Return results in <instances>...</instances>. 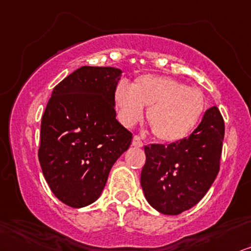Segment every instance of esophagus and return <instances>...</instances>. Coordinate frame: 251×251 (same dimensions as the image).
<instances>
[{"instance_id": "1", "label": "esophagus", "mask_w": 251, "mask_h": 251, "mask_svg": "<svg viewBox=\"0 0 251 251\" xmlns=\"http://www.w3.org/2000/svg\"><path fill=\"white\" fill-rule=\"evenodd\" d=\"M132 145L134 146V147H142V146H144V142H142L140 136H139V135H134V136H133Z\"/></svg>"}]
</instances>
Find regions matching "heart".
<instances>
[{"label": "heart", "instance_id": "heart-1", "mask_svg": "<svg viewBox=\"0 0 251 251\" xmlns=\"http://www.w3.org/2000/svg\"><path fill=\"white\" fill-rule=\"evenodd\" d=\"M147 110V123L158 140L175 142L188 136L201 120L206 102L201 90L169 76H138L131 87L120 82L115 107L120 122L132 127Z\"/></svg>", "mask_w": 251, "mask_h": 251}]
</instances>
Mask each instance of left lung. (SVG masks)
<instances>
[{"mask_svg": "<svg viewBox=\"0 0 251 251\" xmlns=\"http://www.w3.org/2000/svg\"><path fill=\"white\" fill-rule=\"evenodd\" d=\"M224 136V118L213 106L188 138L145 146L140 183L149 204L168 215L180 214L198 204L220 169Z\"/></svg>", "mask_w": 251, "mask_h": 251, "instance_id": "8db88e82", "label": "left lung"}]
</instances>
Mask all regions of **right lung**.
<instances>
[{"label": "right lung", "mask_w": 251, "mask_h": 251, "mask_svg": "<svg viewBox=\"0 0 251 251\" xmlns=\"http://www.w3.org/2000/svg\"><path fill=\"white\" fill-rule=\"evenodd\" d=\"M115 67H83L52 91L41 118L38 157L44 177L63 204L81 208L97 201L113 164L132 142L116 119Z\"/></svg>", "instance_id": "obj_1"}]
</instances>
